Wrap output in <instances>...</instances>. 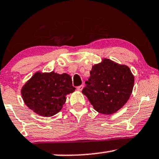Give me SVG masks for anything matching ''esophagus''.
Listing matches in <instances>:
<instances>
[{"label":"esophagus","mask_w":159,"mask_h":159,"mask_svg":"<svg viewBox=\"0 0 159 159\" xmlns=\"http://www.w3.org/2000/svg\"><path fill=\"white\" fill-rule=\"evenodd\" d=\"M83 88H84V85H81V86H78L77 89L78 90V91H82V89H83Z\"/></svg>","instance_id":"esophagus-1"}]
</instances>
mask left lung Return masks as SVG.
Here are the masks:
<instances>
[{
    "instance_id": "left-lung-1",
    "label": "left lung",
    "mask_w": 159,
    "mask_h": 159,
    "mask_svg": "<svg viewBox=\"0 0 159 159\" xmlns=\"http://www.w3.org/2000/svg\"><path fill=\"white\" fill-rule=\"evenodd\" d=\"M82 93L100 114L115 113L127 103L134 85L130 68L108 59L92 66Z\"/></svg>"
}]
</instances>
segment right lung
Listing matches in <instances>:
<instances>
[{
	"label": "right lung",
	"instance_id": "right-lung-1",
	"mask_svg": "<svg viewBox=\"0 0 159 159\" xmlns=\"http://www.w3.org/2000/svg\"><path fill=\"white\" fill-rule=\"evenodd\" d=\"M75 89L67 73L38 71L24 84L21 94L24 103L34 112L43 116H52L61 111L66 96Z\"/></svg>",
	"mask_w": 159,
	"mask_h": 159
}]
</instances>
